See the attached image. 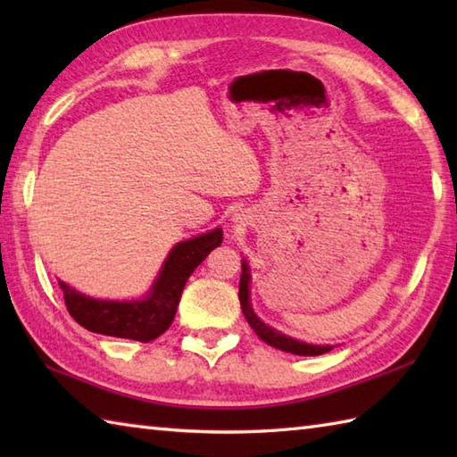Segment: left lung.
<instances>
[{
  "label": "left lung",
  "mask_w": 457,
  "mask_h": 457,
  "mask_svg": "<svg viewBox=\"0 0 457 457\" xmlns=\"http://www.w3.org/2000/svg\"><path fill=\"white\" fill-rule=\"evenodd\" d=\"M239 303H241V310H244L249 326L255 329V334L261 339H263L265 344L273 345L277 349H283V352L295 353V355H322V353H328L329 349H332V345H312V344L298 342V339H293V337H288L285 334H280V332H277V329L261 322V320L255 316L253 310H251V304H249V269H247V263H241Z\"/></svg>",
  "instance_id": "obj_1"
}]
</instances>
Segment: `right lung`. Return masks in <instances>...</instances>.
Instances as JSON below:
<instances>
[{
    "instance_id": "obj_1",
    "label": "right lung",
    "mask_w": 457,
    "mask_h": 457,
    "mask_svg": "<svg viewBox=\"0 0 457 457\" xmlns=\"http://www.w3.org/2000/svg\"><path fill=\"white\" fill-rule=\"evenodd\" d=\"M221 237L223 231L218 228L210 234L182 241L164 261L149 296L133 300V303L96 300L76 293L74 288L58 280L68 314L90 332L135 339V342H151L167 332L177 314L182 288L188 277L208 257L210 251L221 244Z\"/></svg>"
}]
</instances>
